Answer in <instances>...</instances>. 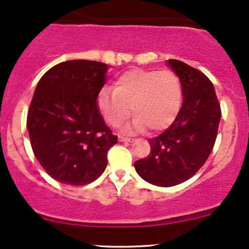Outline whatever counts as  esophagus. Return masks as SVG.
I'll list each match as a JSON object with an SVG mask.
<instances>
[{
    "instance_id": "34e87169",
    "label": "esophagus",
    "mask_w": 249,
    "mask_h": 249,
    "mask_svg": "<svg viewBox=\"0 0 249 249\" xmlns=\"http://www.w3.org/2000/svg\"><path fill=\"white\" fill-rule=\"evenodd\" d=\"M119 141H122V142H133L134 139H132V138H126V137H119L118 138Z\"/></svg>"
}]
</instances>
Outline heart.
I'll return each mask as SVG.
<instances>
[{
	"instance_id": "obj_1",
	"label": "heart",
	"mask_w": 249,
	"mask_h": 249,
	"mask_svg": "<svg viewBox=\"0 0 249 249\" xmlns=\"http://www.w3.org/2000/svg\"><path fill=\"white\" fill-rule=\"evenodd\" d=\"M97 108L110 126L119 127L132 114L135 130H163L177 116L181 103V85L177 74L163 70H131L119 75L114 90L102 88Z\"/></svg>"
}]
</instances>
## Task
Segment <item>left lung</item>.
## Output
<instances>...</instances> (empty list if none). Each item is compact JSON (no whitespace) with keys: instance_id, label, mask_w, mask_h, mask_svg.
Returning a JSON list of instances; mask_svg holds the SVG:
<instances>
[{"instance_id":"obj_1","label":"left lung","mask_w":249,"mask_h":249,"mask_svg":"<svg viewBox=\"0 0 249 249\" xmlns=\"http://www.w3.org/2000/svg\"><path fill=\"white\" fill-rule=\"evenodd\" d=\"M168 62L180 79L181 108L164 132L148 139L149 155L134 163L141 178L162 187L186 181L199 171L212 153L222 116L209 78L181 61Z\"/></svg>"}]
</instances>
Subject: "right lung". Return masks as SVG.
<instances>
[{"mask_svg":"<svg viewBox=\"0 0 249 249\" xmlns=\"http://www.w3.org/2000/svg\"><path fill=\"white\" fill-rule=\"evenodd\" d=\"M107 68L87 59L67 61L37 83L27 114L31 146L47 174L63 184L81 186L99 178L117 142L96 103Z\"/></svg>","mask_w":249,"mask_h":249,"instance_id":"add662e5","label":"right lung"}]
</instances>
